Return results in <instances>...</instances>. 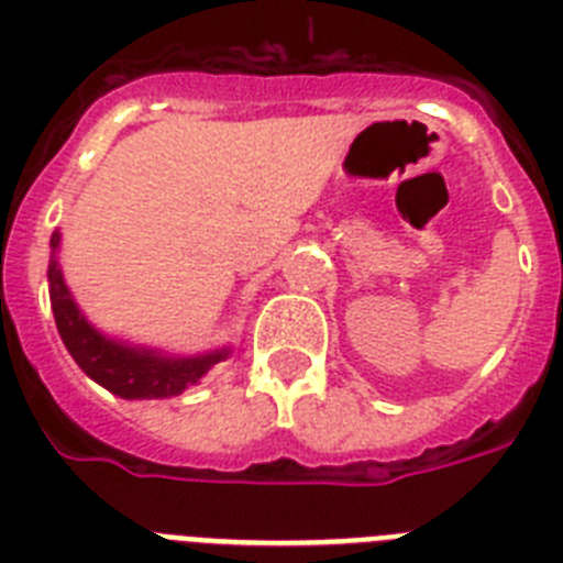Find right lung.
<instances>
[{
	"label": "right lung",
	"instance_id": "right-lung-1",
	"mask_svg": "<svg viewBox=\"0 0 563 563\" xmlns=\"http://www.w3.org/2000/svg\"><path fill=\"white\" fill-rule=\"evenodd\" d=\"M56 252H59V231H54V238H51L48 263L51 309H54L59 338H63L65 349L77 361L79 369L113 395L125 400L183 395L188 386L200 384V377L229 354V349H217V352L194 354V357H174V354L106 338L85 320L79 306L74 303Z\"/></svg>",
	"mask_w": 563,
	"mask_h": 563
}]
</instances>
